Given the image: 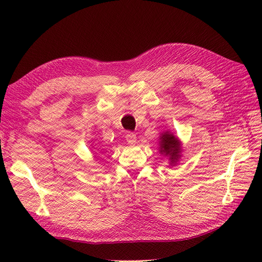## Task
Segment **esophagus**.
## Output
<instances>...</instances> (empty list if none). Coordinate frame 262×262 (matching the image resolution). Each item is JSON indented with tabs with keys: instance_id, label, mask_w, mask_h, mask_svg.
<instances>
[{
	"instance_id": "esophagus-1",
	"label": "esophagus",
	"mask_w": 262,
	"mask_h": 262,
	"mask_svg": "<svg viewBox=\"0 0 262 262\" xmlns=\"http://www.w3.org/2000/svg\"><path fill=\"white\" fill-rule=\"evenodd\" d=\"M125 138H126V140H127V142L129 143V144H134L135 142H136V135H135L134 133H127L126 134V136H125Z\"/></svg>"
}]
</instances>
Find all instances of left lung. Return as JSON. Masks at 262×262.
<instances>
[{
    "instance_id": "8db88e82",
    "label": "left lung",
    "mask_w": 262,
    "mask_h": 262,
    "mask_svg": "<svg viewBox=\"0 0 262 262\" xmlns=\"http://www.w3.org/2000/svg\"><path fill=\"white\" fill-rule=\"evenodd\" d=\"M160 152L169 158L170 165H176L180 159L181 144L177 137L170 132H164L160 136Z\"/></svg>"
}]
</instances>
